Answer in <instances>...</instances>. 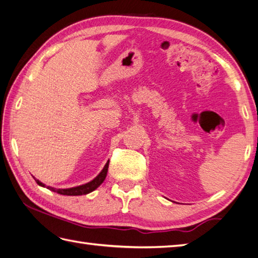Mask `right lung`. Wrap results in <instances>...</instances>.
Wrapping results in <instances>:
<instances>
[{"label": "right lung", "mask_w": 258, "mask_h": 258, "mask_svg": "<svg viewBox=\"0 0 258 258\" xmlns=\"http://www.w3.org/2000/svg\"><path fill=\"white\" fill-rule=\"evenodd\" d=\"M108 167H109V160L107 161V164L104 165L103 169L100 171L99 175L92 179L91 181H89L85 185H80V186H77V187H72V188H66V189H62V188H53V187H50L48 186V189L50 190L54 191L60 194V195H66V196H80V195H87V194L91 192L93 190H96V189L101 185L103 182V180L106 179L107 177V172H108ZM35 179V178H34ZM36 183H38L39 186L41 187H45L44 183H42L40 180L35 179Z\"/></svg>", "instance_id": "obj_1"}]
</instances>
